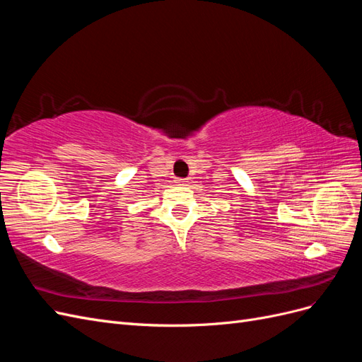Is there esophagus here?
<instances>
[{
  "label": "esophagus",
  "mask_w": 362,
  "mask_h": 362,
  "mask_svg": "<svg viewBox=\"0 0 362 362\" xmlns=\"http://www.w3.org/2000/svg\"><path fill=\"white\" fill-rule=\"evenodd\" d=\"M177 182H178V184H185V182H187V181L182 180V178H180V180H177Z\"/></svg>",
  "instance_id": "1"
}]
</instances>
